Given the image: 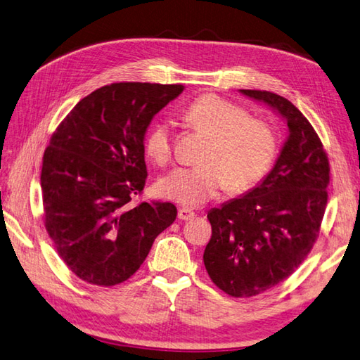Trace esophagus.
<instances>
[{
  "label": "esophagus",
  "instance_id": "esophagus-1",
  "mask_svg": "<svg viewBox=\"0 0 360 360\" xmlns=\"http://www.w3.org/2000/svg\"><path fill=\"white\" fill-rule=\"evenodd\" d=\"M195 217V212L192 209H188V207H181L179 210H178V218L179 220H184V221H187V220H192V218Z\"/></svg>",
  "mask_w": 360,
  "mask_h": 360
}]
</instances>
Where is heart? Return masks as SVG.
<instances>
[{"mask_svg":"<svg viewBox=\"0 0 360 360\" xmlns=\"http://www.w3.org/2000/svg\"><path fill=\"white\" fill-rule=\"evenodd\" d=\"M182 118L209 137V142L200 158L202 165L178 168L158 182L164 198L201 206L228 184L231 192H242L264 178L276 154V136L265 120L248 117L240 105L215 95L190 103ZM173 143V124L159 120L146 134V154L164 167L172 160Z\"/></svg>","mask_w":360,"mask_h":360,"instance_id":"obj_1","label":"heart"}]
</instances>
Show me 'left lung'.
Returning <instances> with one entry per match:
<instances>
[{
    "instance_id": "obj_1",
    "label": "left lung",
    "mask_w": 360,
    "mask_h": 360,
    "mask_svg": "<svg viewBox=\"0 0 360 360\" xmlns=\"http://www.w3.org/2000/svg\"><path fill=\"white\" fill-rule=\"evenodd\" d=\"M240 91L269 104L288 126L269 176L207 214L212 236L202 259L209 276L229 297L250 298L283 283L311 252L328 204L329 159L319 134L287 98Z\"/></svg>"
}]
</instances>
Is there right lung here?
I'll list each match as a JSON object with an SVG mask.
<instances>
[{"instance_id": "right-lung-1", "label": "right lung", "mask_w": 360, "mask_h": 360, "mask_svg": "<svg viewBox=\"0 0 360 360\" xmlns=\"http://www.w3.org/2000/svg\"><path fill=\"white\" fill-rule=\"evenodd\" d=\"M182 90L181 84L104 86L82 98L49 139L40 174L45 228L84 283H124L176 220L172 202L131 206V200L148 176V124Z\"/></svg>"}]
</instances>
